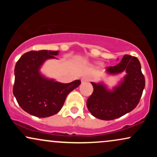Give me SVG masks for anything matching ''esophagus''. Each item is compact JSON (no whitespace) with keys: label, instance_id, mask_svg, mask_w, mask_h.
Instances as JSON below:
<instances>
[{"label":"esophagus","instance_id":"esophagus-1","mask_svg":"<svg viewBox=\"0 0 157 157\" xmlns=\"http://www.w3.org/2000/svg\"><path fill=\"white\" fill-rule=\"evenodd\" d=\"M90 80V78L89 77H82V79H81V82H89V81Z\"/></svg>","mask_w":157,"mask_h":157}]
</instances>
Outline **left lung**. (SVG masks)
<instances>
[{"label":"left lung","instance_id":"left-lung-1","mask_svg":"<svg viewBox=\"0 0 157 157\" xmlns=\"http://www.w3.org/2000/svg\"><path fill=\"white\" fill-rule=\"evenodd\" d=\"M105 72L110 75L125 72V75L111 90L103 82H91L94 91L86 105L90 113L96 118L111 120L136 108L142 97L145 80L140 61L131 55H124L120 63L108 67Z\"/></svg>","mask_w":157,"mask_h":157}]
</instances>
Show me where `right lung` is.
Wrapping results in <instances>:
<instances>
[{
	"mask_svg": "<svg viewBox=\"0 0 157 157\" xmlns=\"http://www.w3.org/2000/svg\"><path fill=\"white\" fill-rule=\"evenodd\" d=\"M59 51L40 50L25 53L16 63L13 94L23 110L37 117L58 113L66 97L80 86V80L62 83L40 72L47 60L57 59Z\"/></svg>",
	"mask_w": 157,
	"mask_h": 157,
	"instance_id": "1",
	"label": "right lung"
}]
</instances>
